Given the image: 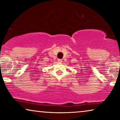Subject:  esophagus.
I'll list each match as a JSON object with an SVG mask.
<instances>
[{"instance_id":"34e87169","label":"esophagus","mask_w":120,"mask_h":120,"mask_svg":"<svg viewBox=\"0 0 120 120\" xmlns=\"http://www.w3.org/2000/svg\"><path fill=\"white\" fill-rule=\"evenodd\" d=\"M58 62H59V63H62V60H60V59H58Z\"/></svg>"}]
</instances>
